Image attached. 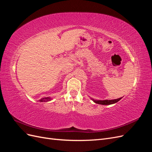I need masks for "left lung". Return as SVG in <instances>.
Returning <instances> with one entry per match:
<instances>
[{"instance_id": "8db88e82", "label": "left lung", "mask_w": 152, "mask_h": 152, "mask_svg": "<svg viewBox=\"0 0 152 152\" xmlns=\"http://www.w3.org/2000/svg\"><path fill=\"white\" fill-rule=\"evenodd\" d=\"M122 99V98H118V99H106V100H95L94 99H91L93 102L96 103H98L99 104H103V105H108V104H114L117 102H118V101H120Z\"/></svg>"}]
</instances>
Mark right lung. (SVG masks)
Instances as JSON below:
<instances>
[{
	"instance_id": "add662e5",
	"label": "right lung",
	"mask_w": 152,
	"mask_h": 152,
	"mask_svg": "<svg viewBox=\"0 0 152 152\" xmlns=\"http://www.w3.org/2000/svg\"><path fill=\"white\" fill-rule=\"evenodd\" d=\"M50 99H51V98H42L40 99L39 100L40 102H49V101H50Z\"/></svg>"
}]
</instances>
